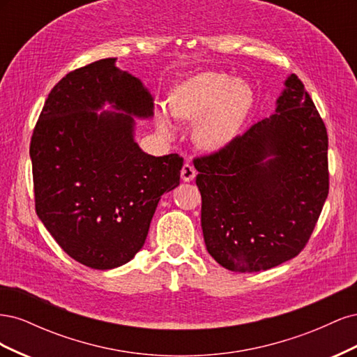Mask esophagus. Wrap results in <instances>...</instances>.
I'll return each mask as SVG.
<instances>
[{"label":"esophagus","instance_id":"obj_1","mask_svg":"<svg viewBox=\"0 0 357 357\" xmlns=\"http://www.w3.org/2000/svg\"><path fill=\"white\" fill-rule=\"evenodd\" d=\"M197 176V171L190 164H185L181 168V180L183 181H192Z\"/></svg>","mask_w":357,"mask_h":357}]
</instances>
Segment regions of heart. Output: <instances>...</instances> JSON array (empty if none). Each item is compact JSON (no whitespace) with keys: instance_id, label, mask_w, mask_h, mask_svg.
<instances>
[{"instance_id":"obj_1","label":"heart","mask_w":357,"mask_h":357,"mask_svg":"<svg viewBox=\"0 0 357 357\" xmlns=\"http://www.w3.org/2000/svg\"><path fill=\"white\" fill-rule=\"evenodd\" d=\"M253 105V91L244 80L220 73H202L178 84L168 98L171 114L197 122L195 142L207 150H219L238 134ZM158 128L171 134L168 119L160 116Z\"/></svg>"}]
</instances>
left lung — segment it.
Here are the masks:
<instances>
[{"mask_svg": "<svg viewBox=\"0 0 357 357\" xmlns=\"http://www.w3.org/2000/svg\"><path fill=\"white\" fill-rule=\"evenodd\" d=\"M284 86L274 114L193 159L204 241L229 271H265L299 255L328 198L326 126L295 74Z\"/></svg>", "mask_w": 357, "mask_h": 357, "instance_id": "8db88e82", "label": "left lung"}]
</instances>
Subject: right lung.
Here are the masks:
<instances>
[{
    "mask_svg": "<svg viewBox=\"0 0 357 357\" xmlns=\"http://www.w3.org/2000/svg\"><path fill=\"white\" fill-rule=\"evenodd\" d=\"M107 58L68 73L43 107L29 146L36 211L74 261L112 269L142 250L165 192L180 185L183 158L152 156L134 139L153 116L142 80ZM105 103L116 112L96 114Z\"/></svg>",
    "mask_w": 357,
    "mask_h": 357,
    "instance_id": "add662e5",
    "label": "right lung"
}]
</instances>
